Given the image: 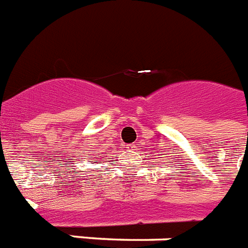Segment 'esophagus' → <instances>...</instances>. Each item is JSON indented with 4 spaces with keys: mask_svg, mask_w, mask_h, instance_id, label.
Returning <instances> with one entry per match:
<instances>
[{
    "mask_svg": "<svg viewBox=\"0 0 248 248\" xmlns=\"http://www.w3.org/2000/svg\"><path fill=\"white\" fill-rule=\"evenodd\" d=\"M125 148H126V150H129V151H133V150H136V144H134V143L126 144Z\"/></svg>",
    "mask_w": 248,
    "mask_h": 248,
    "instance_id": "34e87169",
    "label": "esophagus"
}]
</instances>
